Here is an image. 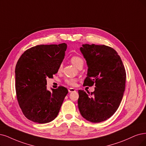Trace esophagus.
<instances>
[{
    "mask_svg": "<svg viewBox=\"0 0 146 146\" xmlns=\"http://www.w3.org/2000/svg\"><path fill=\"white\" fill-rule=\"evenodd\" d=\"M68 92L69 93H72V92H74V91H75L76 90H75V89L74 88H68Z\"/></svg>",
    "mask_w": 146,
    "mask_h": 146,
    "instance_id": "obj_1",
    "label": "esophagus"
}]
</instances>
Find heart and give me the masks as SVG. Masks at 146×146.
I'll return each instance as SVG.
<instances>
[{"mask_svg":"<svg viewBox=\"0 0 146 146\" xmlns=\"http://www.w3.org/2000/svg\"><path fill=\"white\" fill-rule=\"evenodd\" d=\"M71 61L74 66L78 67L79 65L84 64V60L83 59L78 55H74L71 58ZM62 69V65L61 64L59 67L58 70L61 71ZM64 82L67 85H71V86H74L76 84V80L74 78H66L64 80Z\"/></svg>","mask_w":146,"mask_h":146,"instance_id":"1","label":"heart"}]
</instances>
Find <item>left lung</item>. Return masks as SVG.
Returning <instances> with one entry per match:
<instances>
[{"instance_id": "obj_1", "label": "left lung", "mask_w": 146, "mask_h": 146, "mask_svg": "<svg viewBox=\"0 0 146 146\" xmlns=\"http://www.w3.org/2000/svg\"><path fill=\"white\" fill-rule=\"evenodd\" d=\"M80 52L88 66L84 86L95 85L94 92L78 91V108L81 115L92 123L110 118L117 110L125 90L126 74L117 52L111 47L83 44Z\"/></svg>"}]
</instances>
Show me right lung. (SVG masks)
<instances>
[{
	"instance_id": "add662e5",
	"label": "right lung",
	"mask_w": 146,
	"mask_h": 146,
	"mask_svg": "<svg viewBox=\"0 0 146 146\" xmlns=\"http://www.w3.org/2000/svg\"><path fill=\"white\" fill-rule=\"evenodd\" d=\"M66 43L37 45L26 50L15 66V91L19 106L31 121L47 123L57 117L68 90L62 86L50 91L46 78H53L62 62Z\"/></svg>"
}]
</instances>
